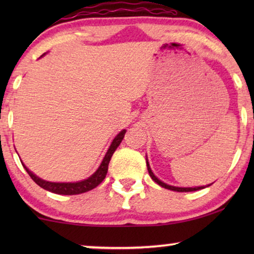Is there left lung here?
<instances>
[{
  "instance_id": "obj_1",
  "label": "left lung",
  "mask_w": 254,
  "mask_h": 254,
  "mask_svg": "<svg viewBox=\"0 0 254 254\" xmlns=\"http://www.w3.org/2000/svg\"><path fill=\"white\" fill-rule=\"evenodd\" d=\"M145 161H147V168H148V172H149V175H150L151 179L154 180L155 183H157L159 186L164 187V189H168V190H175V192H193V190H199L206 189V187L210 186L211 184H213V183H211V184H209V185H207V186H195V187H177V186H171V185H168V184L163 183L162 180H159V179L157 178V177H156V176L154 175V172L151 171V168H150V165H149L148 158L145 159Z\"/></svg>"
}]
</instances>
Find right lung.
<instances>
[{
  "label": "right lung",
  "mask_w": 254,
  "mask_h": 254,
  "mask_svg": "<svg viewBox=\"0 0 254 254\" xmlns=\"http://www.w3.org/2000/svg\"><path fill=\"white\" fill-rule=\"evenodd\" d=\"M46 54V53H45ZM45 54L41 55L40 58H43ZM125 133H126V129H123L119 134L117 135L116 137L113 138L112 143H111L109 150L106 151L105 156H104L102 163L98 166V169L96 170L95 173H92L89 178L84 180H81V182H75V183H53V182H47V180H44L39 178V177L34 175L32 171H30L29 169L26 168L25 164L22 162V165L24 169L26 170V172L29 173V176L33 179V182L39 185L41 189L50 190L52 193L55 194H62V195H75V194H81L85 193L88 190H91L99 185L100 183L105 179L107 169H109V163L111 161V157H112L113 152L116 151V149L119 147L121 141L124 140Z\"/></svg>",
  "instance_id": "1"
}]
</instances>
